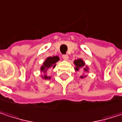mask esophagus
<instances>
[{
	"mask_svg": "<svg viewBox=\"0 0 122 122\" xmlns=\"http://www.w3.org/2000/svg\"><path fill=\"white\" fill-rule=\"evenodd\" d=\"M63 59L64 60L67 61V60L68 59V56L67 54H64V55H63Z\"/></svg>",
	"mask_w": 122,
	"mask_h": 122,
	"instance_id": "obj_1",
	"label": "esophagus"
}]
</instances>
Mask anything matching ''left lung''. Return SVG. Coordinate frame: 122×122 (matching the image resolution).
I'll return each instance as SVG.
<instances>
[{
  "mask_svg": "<svg viewBox=\"0 0 122 122\" xmlns=\"http://www.w3.org/2000/svg\"><path fill=\"white\" fill-rule=\"evenodd\" d=\"M74 64L76 65V71H78L80 68H83V67H84V66H85V63H84V61H83L82 59H78V60H76V61H74ZM84 71H87V68H84ZM84 76V77H85ZM81 78H83V76H81Z\"/></svg>",
  "mask_w": 122,
  "mask_h": 122,
  "instance_id": "left-lung-1",
  "label": "left lung"
}]
</instances>
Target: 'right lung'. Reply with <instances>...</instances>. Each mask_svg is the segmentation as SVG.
I'll use <instances>...</instances> for the list:
<instances>
[{
	"instance_id": "add662e5",
	"label": "right lung",
	"mask_w": 122,
	"mask_h": 122,
	"mask_svg": "<svg viewBox=\"0 0 122 122\" xmlns=\"http://www.w3.org/2000/svg\"><path fill=\"white\" fill-rule=\"evenodd\" d=\"M59 60V58L58 56H52V57H48L46 61L44 62L43 66L41 67V71H44V73H45L48 68L53 67L54 68L56 66V63ZM44 79H50V77L47 76H44Z\"/></svg>"
}]
</instances>
